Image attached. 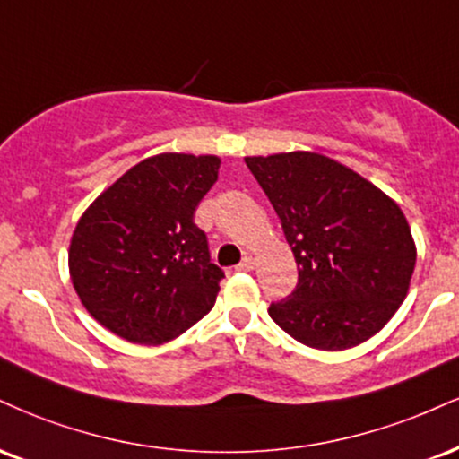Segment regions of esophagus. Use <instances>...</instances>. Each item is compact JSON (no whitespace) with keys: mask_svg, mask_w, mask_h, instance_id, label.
<instances>
[{"mask_svg":"<svg viewBox=\"0 0 459 459\" xmlns=\"http://www.w3.org/2000/svg\"><path fill=\"white\" fill-rule=\"evenodd\" d=\"M235 269H237V272H252V269H254V258L252 256H246L244 261L237 264Z\"/></svg>","mask_w":459,"mask_h":459,"instance_id":"1","label":"esophagus"}]
</instances>
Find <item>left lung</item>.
<instances>
[{
	"label": "left lung",
	"instance_id": "8db88e82",
	"mask_svg": "<svg viewBox=\"0 0 459 459\" xmlns=\"http://www.w3.org/2000/svg\"><path fill=\"white\" fill-rule=\"evenodd\" d=\"M295 254V290L269 306L290 338L344 351L378 333L404 301L417 247L395 201L312 152L246 158Z\"/></svg>",
	"mask_w": 459,
	"mask_h": 459
}]
</instances>
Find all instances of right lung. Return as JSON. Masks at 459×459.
<instances>
[{
	"instance_id": "obj_1",
	"label": "right lung",
	"mask_w": 459,
	"mask_h": 459,
	"mask_svg": "<svg viewBox=\"0 0 459 459\" xmlns=\"http://www.w3.org/2000/svg\"><path fill=\"white\" fill-rule=\"evenodd\" d=\"M218 169V156H152L81 215L70 241V278L102 327L156 346L212 310L224 272L212 263L195 212Z\"/></svg>"
}]
</instances>
